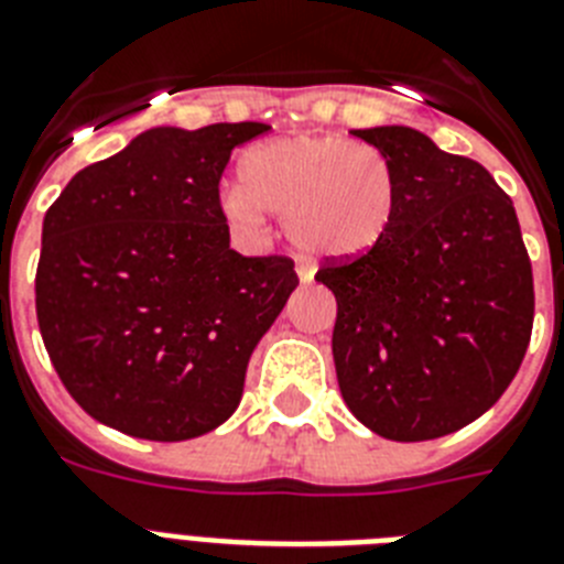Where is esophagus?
Instances as JSON below:
<instances>
[{
	"instance_id": "esophagus-1",
	"label": "esophagus",
	"mask_w": 564,
	"mask_h": 564,
	"mask_svg": "<svg viewBox=\"0 0 564 564\" xmlns=\"http://www.w3.org/2000/svg\"><path fill=\"white\" fill-rule=\"evenodd\" d=\"M295 272H297V281L301 283H310L312 278H315V267H312L310 260H297Z\"/></svg>"
}]
</instances>
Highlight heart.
<instances>
[{"instance_id": "1", "label": "heart", "mask_w": 564, "mask_h": 564, "mask_svg": "<svg viewBox=\"0 0 564 564\" xmlns=\"http://www.w3.org/2000/svg\"><path fill=\"white\" fill-rule=\"evenodd\" d=\"M220 203L243 231H258L267 212L283 217L306 258H358L390 231L399 180L381 151L347 137H274L246 151Z\"/></svg>"}]
</instances>
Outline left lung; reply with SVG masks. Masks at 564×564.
I'll list each match as a JSON object with an SVG mask.
<instances>
[{
  "instance_id": "obj_1",
  "label": "left lung",
  "mask_w": 564,
  "mask_h": 564,
  "mask_svg": "<svg viewBox=\"0 0 564 564\" xmlns=\"http://www.w3.org/2000/svg\"><path fill=\"white\" fill-rule=\"evenodd\" d=\"M399 180L381 243L315 281L333 290V358L352 415L392 442H427L487 413L533 329V272L513 200L485 165L406 126L355 129Z\"/></svg>"
}]
</instances>
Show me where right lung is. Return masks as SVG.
Segmentation results:
<instances>
[{
    "label": "right lung",
    "mask_w": 564,
    "mask_h": 564,
    "mask_svg": "<svg viewBox=\"0 0 564 564\" xmlns=\"http://www.w3.org/2000/svg\"><path fill=\"white\" fill-rule=\"evenodd\" d=\"M267 122L160 126L70 177L42 220L36 318L99 424L186 442L240 404L258 340L297 286L281 254L229 249L220 174Z\"/></svg>",
    "instance_id": "1"
}]
</instances>
